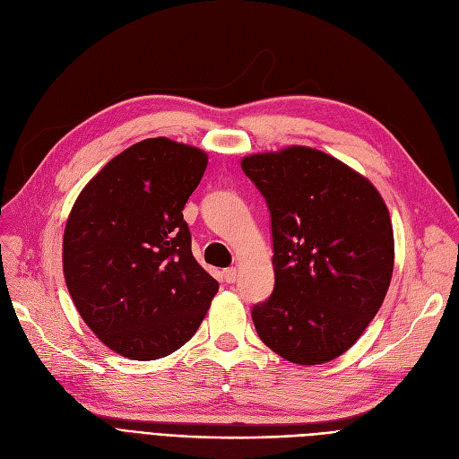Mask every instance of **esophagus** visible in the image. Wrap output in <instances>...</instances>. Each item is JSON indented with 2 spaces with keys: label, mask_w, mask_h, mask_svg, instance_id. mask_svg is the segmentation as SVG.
<instances>
[{
  "label": "esophagus",
  "mask_w": 459,
  "mask_h": 459,
  "mask_svg": "<svg viewBox=\"0 0 459 459\" xmlns=\"http://www.w3.org/2000/svg\"><path fill=\"white\" fill-rule=\"evenodd\" d=\"M236 276H238V271H236V267H229V269L223 271V278H225L227 284L236 282Z\"/></svg>",
  "instance_id": "esophagus-1"
}]
</instances>
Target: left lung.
<instances>
[{"instance_id": "1", "label": "left lung", "mask_w": 459, "mask_h": 459, "mask_svg": "<svg viewBox=\"0 0 459 459\" xmlns=\"http://www.w3.org/2000/svg\"><path fill=\"white\" fill-rule=\"evenodd\" d=\"M242 171L271 213L274 288L251 308L261 342L303 366L330 362L368 328L393 276L387 205L374 185L307 146L254 154Z\"/></svg>"}]
</instances>
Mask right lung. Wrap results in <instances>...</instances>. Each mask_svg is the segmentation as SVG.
Here are the masks:
<instances>
[{
  "label": "right lung",
  "instance_id": "right-lung-1",
  "mask_svg": "<svg viewBox=\"0 0 459 459\" xmlns=\"http://www.w3.org/2000/svg\"><path fill=\"white\" fill-rule=\"evenodd\" d=\"M205 166L195 146L141 141L112 158L70 212L63 269L72 301L127 359L156 360L183 347L219 290L192 255L183 219Z\"/></svg>",
  "mask_w": 459,
  "mask_h": 459
}]
</instances>
